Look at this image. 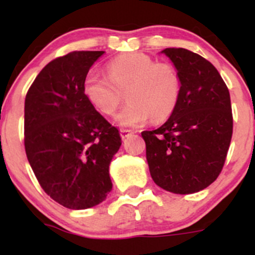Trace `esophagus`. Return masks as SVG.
<instances>
[{
  "label": "esophagus",
  "mask_w": 255,
  "mask_h": 255,
  "mask_svg": "<svg viewBox=\"0 0 255 255\" xmlns=\"http://www.w3.org/2000/svg\"><path fill=\"white\" fill-rule=\"evenodd\" d=\"M120 133H121L122 139H126V137L131 135V130H128V129H121L120 130Z\"/></svg>",
  "instance_id": "1"
}]
</instances>
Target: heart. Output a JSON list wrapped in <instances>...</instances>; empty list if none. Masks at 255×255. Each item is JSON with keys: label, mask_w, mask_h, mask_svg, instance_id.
Here are the masks:
<instances>
[{"label": "heart", "mask_w": 255, "mask_h": 255, "mask_svg": "<svg viewBox=\"0 0 255 255\" xmlns=\"http://www.w3.org/2000/svg\"><path fill=\"white\" fill-rule=\"evenodd\" d=\"M83 90L87 101L104 115L118 109L126 93L128 103L115 116V122L133 128L150 118L162 122L174 113L181 95V78L170 63L133 52L110 61L108 77L89 73Z\"/></svg>", "instance_id": "1"}]
</instances>
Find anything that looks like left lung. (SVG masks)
Returning <instances> with one entry per match:
<instances>
[{
  "label": "left lung",
  "mask_w": 255,
  "mask_h": 255,
  "mask_svg": "<svg viewBox=\"0 0 255 255\" xmlns=\"http://www.w3.org/2000/svg\"><path fill=\"white\" fill-rule=\"evenodd\" d=\"M181 78V95L164 125L141 135L152 180L175 194L209 187L223 168L231 135L230 95L217 69L182 48L162 51Z\"/></svg>",
  "instance_id": "1"
}]
</instances>
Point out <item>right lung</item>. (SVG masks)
I'll use <instances>...</instances> for the list:
<instances>
[{"label":"right lung","mask_w":255,"mask_h":255,"mask_svg":"<svg viewBox=\"0 0 255 255\" xmlns=\"http://www.w3.org/2000/svg\"><path fill=\"white\" fill-rule=\"evenodd\" d=\"M104 51H73L46 64L25 98V150L44 192L85 210L113 188L109 165L121 146L113 127L84 95V80Z\"/></svg>","instance_id":"right-lung-1"}]
</instances>
